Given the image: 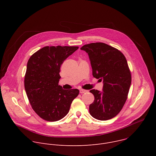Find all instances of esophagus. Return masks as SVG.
I'll return each mask as SVG.
<instances>
[{"instance_id":"34e87169","label":"esophagus","mask_w":156,"mask_h":156,"mask_svg":"<svg viewBox=\"0 0 156 156\" xmlns=\"http://www.w3.org/2000/svg\"><path fill=\"white\" fill-rule=\"evenodd\" d=\"M87 90H80V93L81 94L86 93H87Z\"/></svg>"}]
</instances>
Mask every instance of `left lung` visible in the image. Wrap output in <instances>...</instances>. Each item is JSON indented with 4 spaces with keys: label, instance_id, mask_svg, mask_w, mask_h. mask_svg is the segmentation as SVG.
<instances>
[{
    "label": "left lung",
    "instance_id": "8db88e82",
    "mask_svg": "<svg viewBox=\"0 0 156 156\" xmlns=\"http://www.w3.org/2000/svg\"><path fill=\"white\" fill-rule=\"evenodd\" d=\"M80 49L88 54L93 76L103 81L102 91H90L94 96L90 113L99 120L112 119L123 108L131 83L126 58L118 49L102 42L86 44Z\"/></svg>",
    "mask_w": 156,
    "mask_h": 156
}]
</instances>
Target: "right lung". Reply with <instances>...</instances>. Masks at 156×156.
<instances>
[{"label":"right lung","instance_id":"right-lung-1","mask_svg":"<svg viewBox=\"0 0 156 156\" xmlns=\"http://www.w3.org/2000/svg\"><path fill=\"white\" fill-rule=\"evenodd\" d=\"M78 49L77 46H46L28 61L25 89L33 109L44 120L55 122L63 119L79 94L77 89L66 90L58 85L61 65Z\"/></svg>","mask_w":156,"mask_h":156}]
</instances>
